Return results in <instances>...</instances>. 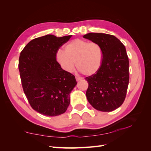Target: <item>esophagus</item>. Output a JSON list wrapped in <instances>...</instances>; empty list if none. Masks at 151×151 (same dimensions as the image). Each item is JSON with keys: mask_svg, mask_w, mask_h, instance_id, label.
<instances>
[{"mask_svg": "<svg viewBox=\"0 0 151 151\" xmlns=\"http://www.w3.org/2000/svg\"><path fill=\"white\" fill-rule=\"evenodd\" d=\"M76 81H81L82 78H80V77H77V76H76Z\"/></svg>", "mask_w": 151, "mask_h": 151, "instance_id": "obj_1", "label": "esophagus"}]
</instances>
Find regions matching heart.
Listing matches in <instances>:
<instances>
[{"mask_svg":"<svg viewBox=\"0 0 151 151\" xmlns=\"http://www.w3.org/2000/svg\"><path fill=\"white\" fill-rule=\"evenodd\" d=\"M56 59L62 68L67 72H72L76 65L83 75L91 76L101 67L103 50L97 42L75 39L66 45L65 50L57 51Z\"/></svg>","mask_w":151,"mask_h":151,"instance_id":"heart-1","label":"heart"}]
</instances>
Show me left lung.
<instances>
[{
  "instance_id": "left-lung-1",
  "label": "left lung",
  "mask_w": 151,
  "mask_h": 151,
  "mask_svg": "<svg viewBox=\"0 0 151 151\" xmlns=\"http://www.w3.org/2000/svg\"><path fill=\"white\" fill-rule=\"evenodd\" d=\"M86 39L101 45L103 50L101 67L86 77V97L95 109L111 111L120 107L126 97L129 82V61L124 45L116 37L102 33H89Z\"/></svg>"
}]
</instances>
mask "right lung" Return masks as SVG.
Segmentation results:
<instances>
[{"label": "right lung", "instance_id": "obj_1", "mask_svg": "<svg viewBox=\"0 0 151 151\" xmlns=\"http://www.w3.org/2000/svg\"><path fill=\"white\" fill-rule=\"evenodd\" d=\"M72 36L48 34L30 41L20 54L19 70L22 89L31 107L47 116L65 113L69 94L76 85L75 76L63 70L56 54Z\"/></svg>", "mask_w": 151, "mask_h": 151}]
</instances>
